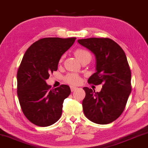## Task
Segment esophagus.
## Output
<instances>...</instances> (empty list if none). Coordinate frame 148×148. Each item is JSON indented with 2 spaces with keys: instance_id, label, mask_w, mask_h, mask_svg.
I'll use <instances>...</instances> for the list:
<instances>
[{
  "instance_id": "esophagus-1",
  "label": "esophagus",
  "mask_w": 148,
  "mask_h": 148,
  "mask_svg": "<svg viewBox=\"0 0 148 148\" xmlns=\"http://www.w3.org/2000/svg\"><path fill=\"white\" fill-rule=\"evenodd\" d=\"M77 88V87H75V86H71V90L72 91V92H73V91L75 90Z\"/></svg>"
}]
</instances>
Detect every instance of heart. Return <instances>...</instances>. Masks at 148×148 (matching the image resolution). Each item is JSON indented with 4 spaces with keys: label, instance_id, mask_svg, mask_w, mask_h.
<instances>
[{
    "label": "heart",
    "instance_id": "obj_1",
    "mask_svg": "<svg viewBox=\"0 0 148 148\" xmlns=\"http://www.w3.org/2000/svg\"><path fill=\"white\" fill-rule=\"evenodd\" d=\"M75 56V57L77 58L78 60H79L80 62H82L84 59L86 58H90L91 59V54L88 51L82 48H78L74 52ZM64 56H62L60 58V59L59 60V62H62L63 60ZM65 81L67 83L71 84H73V85H76L79 84L80 81V77L77 74H75V73H70L66 75V77L64 78Z\"/></svg>",
    "mask_w": 148,
    "mask_h": 148
}]
</instances>
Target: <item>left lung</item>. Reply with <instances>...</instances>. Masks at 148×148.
Returning a JSON list of instances; mask_svg holds the SVG:
<instances>
[{"label": "left lung", "instance_id": "8db88e82", "mask_svg": "<svg viewBox=\"0 0 148 148\" xmlns=\"http://www.w3.org/2000/svg\"><path fill=\"white\" fill-rule=\"evenodd\" d=\"M96 58V73L88 84H102L99 92L83 88L86 96L82 101L85 116L98 124H108L122 114L132 90L131 71L126 56L121 47L108 38L78 40Z\"/></svg>", "mask_w": 148, "mask_h": 148}]
</instances>
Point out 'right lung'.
Returning a JSON list of instances; mask_svg holds the SVG:
<instances>
[{
    "label": "right lung",
    "instance_id": "right-lung-1",
    "mask_svg": "<svg viewBox=\"0 0 148 148\" xmlns=\"http://www.w3.org/2000/svg\"><path fill=\"white\" fill-rule=\"evenodd\" d=\"M76 38H45L27 49L17 72V94L23 112L38 126L46 127L59 120L64 100L71 93L68 85L51 89L45 80L58 70L64 53Z\"/></svg>",
    "mask_w": 148,
    "mask_h": 148
}]
</instances>
